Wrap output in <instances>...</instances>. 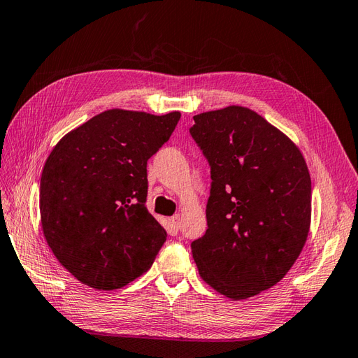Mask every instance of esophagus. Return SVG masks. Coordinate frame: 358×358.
Wrapping results in <instances>:
<instances>
[{"mask_svg": "<svg viewBox=\"0 0 358 358\" xmlns=\"http://www.w3.org/2000/svg\"><path fill=\"white\" fill-rule=\"evenodd\" d=\"M170 222H171V225H173V227H175V230H179V229H180V215L171 216V218H170Z\"/></svg>", "mask_w": 358, "mask_h": 358, "instance_id": "1", "label": "esophagus"}]
</instances>
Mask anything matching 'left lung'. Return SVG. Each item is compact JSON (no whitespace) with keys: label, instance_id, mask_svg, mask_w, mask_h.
Segmentation results:
<instances>
[{"label":"left lung","instance_id":"obj_1","mask_svg":"<svg viewBox=\"0 0 358 358\" xmlns=\"http://www.w3.org/2000/svg\"><path fill=\"white\" fill-rule=\"evenodd\" d=\"M189 134L210 166L208 230L191 243L199 273L233 300L278 284L310 225V176L299 148L241 106L194 116Z\"/></svg>","mask_w":358,"mask_h":358}]
</instances>
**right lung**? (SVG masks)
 Listing matches in <instances>:
<instances>
[{"mask_svg": "<svg viewBox=\"0 0 358 358\" xmlns=\"http://www.w3.org/2000/svg\"><path fill=\"white\" fill-rule=\"evenodd\" d=\"M179 119L107 110L53 148L40 180L41 227L80 282L110 291L152 266L167 233L146 208V167Z\"/></svg>", "mask_w": 358, "mask_h": 358, "instance_id": "add662e5", "label": "right lung"}]
</instances>
